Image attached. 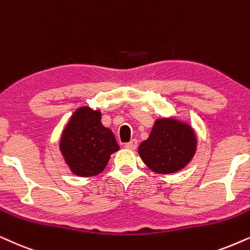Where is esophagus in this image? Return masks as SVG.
<instances>
[{
    "label": "esophagus",
    "instance_id": "esophagus-1",
    "mask_svg": "<svg viewBox=\"0 0 250 250\" xmlns=\"http://www.w3.org/2000/svg\"><path fill=\"white\" fill-rule=\"evenodd\" d=\"M125 147L128 148V150H135V148L137 147V141L131 140L130 142H129V143L125 144Z\"/></svg>",
    "mask_w": 250,
    "mask_h": 250
}]
</instances>
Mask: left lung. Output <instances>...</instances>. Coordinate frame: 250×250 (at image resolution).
Returning a JSON list of instances; mask_svg holds the SVG:
<instances>
[{"label":"left lung","mask_w":250,"mask_h":250,"mask_svg":"<svg viewBox=\"0 0 250 250\" xmlns=\"http://www.w3.org/2000/svg\"><path fill=\"white\" fill-rule=\"evenodd\" d=\"M196 150V136L186 123L175 119H159L138 153L148 168L159 174H170L190 162Z\"/></svg>","instance_id":"obj_1"}]
</instances>
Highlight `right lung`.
Here are the masks:
<instances>
[{"label":"right lung","mask_w":250,"mask_h":250,"mask_svg":"<svg viewBox=\"0 0 250 250\" xmlns=\"http://www.w3.org/2000/svg\"><path fill=\"white\" fill-rule=\"evenodd\" d=\"M60 147L74 174L93 176L103 172L119 144L110 129L103 125L99 110L81 107L63 130Z\"/></svg>","instance_id":"right-lung-1"}]
</instances>
